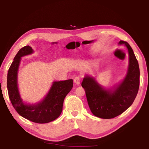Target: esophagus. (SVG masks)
I'll list each match as a JSON object with an SVG mask.
<instances>
[{
    "label": "esophagus",
    "instance_id": "obj_1",
    "mask_svg": "<svg viewBox=\"0 0 149 149\" xmlns=\"http://www.w3.org/2000/svg\"><path fill=\"white\" fill-rule=\"evenodd\" d=\"M74 81V83H75V84L77 85H79L80 84V78L79 77H75Z\"/></svg>",
    "mask_w": 149,
    "mask_h": 149
}]
</instances>
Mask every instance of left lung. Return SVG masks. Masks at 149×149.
I'll return each instance as SVG.
<instances>
[{
  "instance_id": "8db88e82",
  "label": "left lung",
  "mask_w": 149,
  "mask_h": 149,
  "mask_svg": "<svg viewBox=\"0 0 149 149\" xmlns=\"http://www.w3.org/2000/svg\"><path fill=\"white\" fill-rule=\"evenodd\" d=\"M119 43L125 45L130 56L129 69L122 84L113 91L104 90L89 76L85 77L81 84L91 111L103 119L122 114L133 104L139 87V67L133 49L126 41L121 40Z\"/></svg>"
}]
</instances>
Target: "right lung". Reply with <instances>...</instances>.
Listing matches in <instances>:
<instances>
[{
    "mask_svg": "<svg viewBox=\"0 0 149 149\" xmlns=\"http://www.w3.org/2000/svg\"><path fill=\"white\" fill-rule=\"evenodd\" d=\"M32 52V48L27 45L22 48L14 57L7 76L8 96L14 109L21 116L35 123H46L56 120L61 114L65 96L73 87V80L55 81L41 102L35 105L24 104L17 89V70L21 57Z\"/></svg>",
    "mask_w": 149,
    "mask_h": 149,
    "instance_id": "add662e5",
    "label": "right lung"
}]
</instances>
